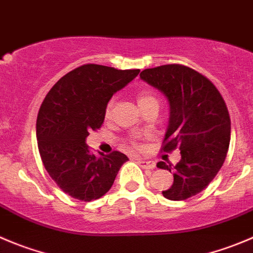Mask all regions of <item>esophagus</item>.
<instances>
[{
  "instance_id": "esophagus-1",
  "label": "esophagus",
  "mask_w": 253,
  "mask_h": 253,
  "mask_svg": "<svg viewBox=\"0 0 253 253\" xmlns=\"http://www.w3.org/2000/svg\"><path fill=\"white\" fill-rule=\"evenodd\" d=\"M138 165H140L141 167H143V169H153L156 167L155 162L146 161V160H138Z\"/></svg>"
}]
</instances>
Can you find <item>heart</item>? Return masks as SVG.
<instances>
[{
	"mask_svg": "<svg viewBox=\"0 0 253 253\" xmlns=\"http://www.w3.org/2000/svg\"><path fill=\"white\" fill-rule=\"evenodd\" d=\"M136 100H137V103H138V107H145V106L150 105V103H159L157 102V97H156L155 92L150 91V89H145V91H141L138 92L137 96H136ZM113 105H115V100H110L107 102V105H106V108H105V116L106 119H108L111 116V113H112V110H113Z\"/></svg>",
	"mask_w": 253,
	"mask_h": 253,
	"instance_id": "obj_1",
	"label": "heart"
}]
</instances>
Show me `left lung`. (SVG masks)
Returning <instances> with one entry per match:
<instances>
[{"instance_id":"obj_1","label":"left lung","mask_w":253,"mask_h":253,"mask_svg":"<svg viewBox=\"0 0 253 253\" xmlns=\"http://www.w3.org/2000/svg\"><path fill=\"white\" fill-rule=\"evenodd\" d=\"M140 79L169 101L164 150L181 151L174 167L157 164L160 169L173 171V183L162 195L171 201L192 197L210 185L225 162L231 138L225 101L210 80L182 65L147 68Z\"/></svg>"}]
</instances>
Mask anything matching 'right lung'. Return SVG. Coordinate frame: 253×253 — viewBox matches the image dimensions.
Segmentation results:
<instances>
[{
  "instance_id": "1",
  "label": "right lung",
  "mask_w": 253,
  "mask_h": 253,
  "mask_svg": "<svg viewBox=\"0 0 253 253\" xmlns=\"http://www.w3.org/2000/svg\"><path fill=\"white\" fill-rule=\"evenodd\" d=\"M138 73L140 70L84 65L65 75L42 102L36 122L40 155L52 180L71 197L81 201L102 197L128 161L119 151L93 155L86 138L103 124L113 94Z\"/></svg>"
}]
</instances>
